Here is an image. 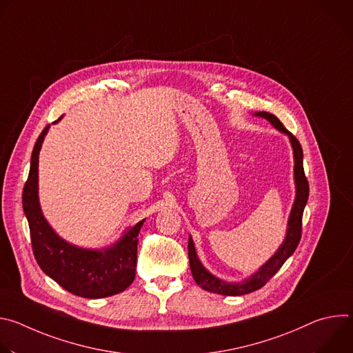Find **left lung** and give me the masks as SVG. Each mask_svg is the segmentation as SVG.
Masks as SVG:
<instances>
[{"label":"left lung","instance_id":"obj_1","mask_svg":"<svg viewBox=\"0 0 353 353\" xmlns=\"http://www.w3.org/2000/svg\"><path fill=\"white\" fill-rule=\"evenodd\" d=\"M257 117H263L268 120L274 128L281 131L282 134H286L293 150V177H294V187H296V195L293 205L289 214L288 219V228H286V236L282 244L278 247V250L274 253V256L263 264L259 271H256L253 275L240 281V282H226L223 279L216 278L212 275L204 265L199 261L195 245L192 241V237H188V260H190V270L192 274L194 281L196 285H199L204 290L223 294V296H243L247 293L254 292L260 288H263L285 264V261L293 254L296 250L300 236H301V216H303L305 207L309 199V183L305 176L303 170V150L299 141L283 127V124L279 121V119L268 112H257L254 113Z\"/></svg>","mask_w":353,"mask_h":353}]
</instances>
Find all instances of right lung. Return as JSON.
<instances>
[{"mask_svg": "<svg viewBox=\"0 0 353 353\" xmlns=\"http://www.w3.org/2000/svg\"><path fill=\"white\" fill-rule=\"evenodd\" d=\"M48 128L41 131L34 143L22 194L34 259L46 275L72 294L86 299L117 294L135 278L138 233L145 219L127 228L114 244L105 248H83L60 237L48 225L39 203V154Z\"/></svg>", "mask_w": 353, "mask_h": 353, "instance_id": "add662e5", "label": "right lung"}]
</instances>
